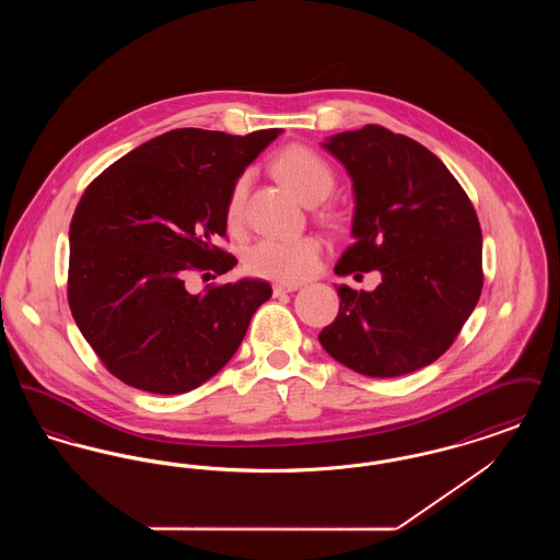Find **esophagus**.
<instances>
[{"label": "esophagus", "instance_id": "34e87169", "mask_svg": "<svg viewBox=\"0 0 560 560\" xmlns=\"http://www.w3.org/2000/svg\"><path fill=\"white\" fill-rule=\"evenodd\" d=\"M298 290V285L295 283H275L272 285V293L275 295H283V293H292Z\"/></svg>", "mask_w": 560, "mask_h": 560}]
</instances>
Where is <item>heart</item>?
I'll list each match as a JSON object with an SVG mask.
<instances>
[{"label": "heart", "mask_w": 560, "mask_h": 560, "mask_svg": "<svg viewBox=\"0 0 560 560\" xmlns=\"http://www.w3.org/2000/svg\"><path fill=\"white\" fill-rule=\"evenodd\" d=\"M275 174L288 185L293 195L306 206H315L331 195L336 174L331 165L308 147L292 144L272 161ZM245 178H240L226 203V222L237 226L243 218ZM320 241L317 237L275 240L267 237L254 243L245 254V268L256 275L281 283H298L308 279L319 267Z\"/></svg>", "instance_id": "b5f03b06"}]
</instances>
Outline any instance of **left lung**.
Here are the masks:
<instances>
[{"label": "left lung", "instance_id": "left-lung-1", "mask_svg": "<svg viewBox=\"0 0 560 560\" xmlns=\"http://www.w3.org/2000/svg\"><path fill=\"white\" fill-rule=\"evenodd\" d=\"M320 144L354 190V243L334 270L382 275L373 292L338 285L340 311L320 347L370 377L422 370L452 347L479 302L477 212L445 163L402 133L365 126Z\"/></svg>", "mask_w": 560, "mask_h": 560}]
</instances>
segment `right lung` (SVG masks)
I'll return each mask as SVG.
<instances>
[{
    "label": "right lung",
    "instance_id": "add662e5",
    "mask_svg": "<svg viewBox=\"0 0 560 560\" xmlns=\"http://www.w3.org/2000/svg\"><path fill=\"white\" fill-rule=\"evenodd\" d=\"M281 133L180 128L136 147L85 188L69 229V306L108 372L155 395L188 393L237 352L267 281L190 293L188 272L237 265L215 241L245 167ZM203 275V277H206Z\"/></svg>",
    "mask_w": 560,
    "mask_h": 560
}]
</instances>
